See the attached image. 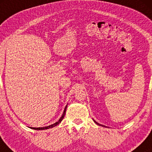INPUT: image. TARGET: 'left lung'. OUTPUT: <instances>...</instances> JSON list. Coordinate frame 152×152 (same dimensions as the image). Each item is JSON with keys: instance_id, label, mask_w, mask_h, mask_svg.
<instances>
[{"instance_id": "1", "label": "left lung", "mask_w": 152, "mask_h": 152, "mask_svg": "<svg viewBox=\"0 0 152 152\" xmlns=\"http://www.w3.org/2000/svg\"><path fill=\"white\" fill-rule=\"evenodd\" d=\"M95 123H96L97 124H98V125H101V124H99V123H97V122H95Z\"/></svg>"}]
</instances>
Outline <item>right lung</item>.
Segmentation results:
<instances>
[{
    "mask_svg": "<svg viewBox=\"0 0 152 152\" xmlns=\"http://www.w3.org/2000/svg\"><path fill=\"white\" fill-rule=\"evenodd\" d=\"M66 108H67V107H66L65 109H64V111L63 114H62V116L61 118H60V119L59 120V121L55 122V123H54L53 124H51V125L50 126H44V127H39V128H35V127H30L31 129H36V130H43V129H50V128H53L54 127V126H57V124H59L60 122H61V120H63V118H64V116H65V114H66Z\"/></svg>",
    "mask_w": 152,
    "mask_h": 152,
    "instance_id": "1",
    "label": "right lung"
}]
</instances>
